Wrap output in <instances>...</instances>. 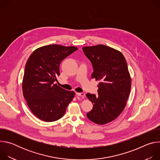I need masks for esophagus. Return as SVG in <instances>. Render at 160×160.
<instances>
[{"instance_id":"esophagus-1","label":"esophagus","mask_w":160,"mask_h":160,"mask_svg":"<svg viewBox=\"0 0 160 160\" xmlns=\"http://www.w3.org/2000/svg\"><path fill=\"white\" fill-rule=\"evenodd\" d=\"M76 94H77L78 96H80V97H81V98H84L85 96V93H83V92H77Z\"/></svg>"}]
</instances>
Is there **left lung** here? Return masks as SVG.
<instances>
[{
  "label": "left lung",
  "instance_id": "1",
  "mask_svg": "<svg viewBox=\"0 0 160 160\" xmlns=\"http://www.w3.org/2000/svg\"><path fill=\"white\" fill-rule=\"evenodd\" d=\"M82 50L92 64V78L100 80L98 96L86 94L94 104L87 117L95 123L106 124L117 118L126 106L131 87L127 61L120 51L104 45Z\"/></svg>",
  "mask_w": 160,
  "mask_h": 160
}]
</instances>
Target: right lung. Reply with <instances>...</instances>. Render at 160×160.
Segmentation results:
<instances>
[{
	"instance_id": "obj_1",
	"label": "right lung",
	"mask_w": 160,
	"mask_h": 160,
	"mask_svg": "<svg viewBox=\"0 0 160 160\" xmlns=\"http://www.w3.org/2000/svg\"><path fill=\"white\" fill-rule=\"evenodd\" d=\"M77 48L57 44L45 45L33 52L26 65L22 79V93L34 115L45 122L62 118L75 96L56 83L60 75L61 62Z\"/></svg>"
}]
</instances>
